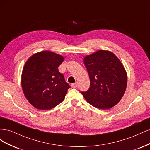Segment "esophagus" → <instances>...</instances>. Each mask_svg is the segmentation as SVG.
Masks as SVG:
<instances>
[{
	"instance_id": "34e87169",
	"label": "esophagus",
	"mask_w": 150,
	"mask_h": 150,
	"mask_svg": "<svg viewBox=\"0 0 150 150\" xmlns=\"http://www.w3.org/2000/svg\"><path fill=\"white\" fill-rule=\"evenodd\" d=\"M77 86H78V84H77L76 83H73V84H71V87L72 88H76Z\"/></svg>"
}]
</instances>
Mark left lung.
<instances>
[{"label": "left lung", "instance_id": "8db88e82", "mask_svg": "<svg viewBox=\"0 0 150 150\" xmlns=\"http://www.w3.org/2000/svg\"><path fill=\"white\" fill-rule=\"evenodd\" d=\"M88 72L90 87L81 91L94 107L108 110L118 103L127 86V74L122 63L114 54L99 50L84 59Z\"/></svg>", "mask_w": 150, "mask_h": 150}]
</instances>
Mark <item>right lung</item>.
Segmentation results:
<instances>
[{"label":"right lung","mask_w":150,"mask_h":150,"mask_svg":"<svg viewBox=\"0 0 150 150\" xmlns=\"http://www.w3.org/2000/svg\"><path fill=\"white\" fill-rule=\"evenodd\" d=\"M64 57L51 51L32 56L22 71L21 84L28 101L35 108L47 110L64 99L71 88L58 70Z\"/></svg>","instance_id":"obj_1"}]
</instances>
